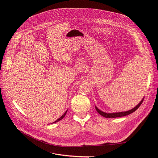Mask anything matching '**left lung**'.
Instances as JSON below:
<instances>
[{
  "instance_id": "obj_1",
  "label": "left lung",
  "mask_w": 158,
  "mask_h": 158,
  "mask_svg": "<svg viewBox=\"0 0 158 158\" xmlns=\"http://www.w3.org/2000/svg\"><path fill=\"white\" fill-rule=\"evenodd\" d=\"M143 99H144V97L142 98V100L140 101V102L134 108H132L129 111H122V112H117V113H106V112H104L101 110H99L98 107L97 106H95V110H97V111L101 115H102V117H105V118H117V117H124V116H126V115H128L132 113L135 112L138 107L140 106V105L142 104L143 101Z\"/></svg>"
}]
</instances>
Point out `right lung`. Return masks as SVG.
<instances>
[{
  "mask_svg": "<svg viewBox=\"0 0 158 158\" xmlns=\"http://www.w3.org/2000/svg\"><path fill=\"white\" fill-rule=\"evenodd\" d=\"M67 111H68V110H66V111H65V113H64V114H63V115L61 116V117L60 118H58L57 120H56L55 122H53L52 123H56V122H59V121H60L61 120H62V119H63V118L64 117V116L66 115V113H67Z\"/></svg>",
  "mask_w": 158,
  "mask_h": 158,
  "instance_id": "1",
  "label": "right lung"
}]
</instances>
